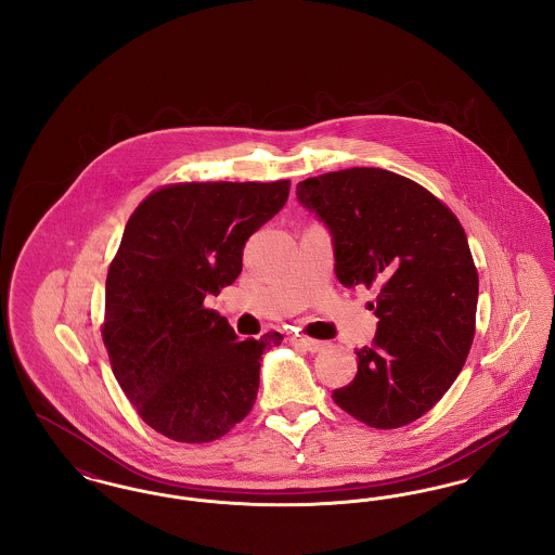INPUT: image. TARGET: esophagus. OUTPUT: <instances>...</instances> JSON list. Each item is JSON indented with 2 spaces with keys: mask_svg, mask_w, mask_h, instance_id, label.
Segmentation results:
<instances>
[{
  "mask_svg": "<svg viewBox=\"0 0 555 555\" xmlns=\"http://www.w3.org/2000/svg\"><path fill=\"white\" fill-rule=\"evenodd\" d=\"M291 344L295 345V347H301V349H306V351H310V353H318V351H322V349L328 347V344H324V341L308 339V337H293Z\"/></svg>",
  "mask_w": 555,
  "mask_h": 555,
  "instance_id": "esophagus-1",
  "label": "esophagus"
}]
</instances>
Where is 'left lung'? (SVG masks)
<instances>
[{
  "label": "left lung",
  "instance_id": "left-lung-1",
  "mask_svg": "<svg viewBox=\"0 0 555 555\" xmlns=\"http://www.w3.org/2000/svg\"><path fill=\"white\" fill-rule=\"evenodd\" d=\"M297 202L328 229L345 287H376L372 345L335 403L372 428L414 423L446 396L475 339L476 274L468 238L448 206L383 168L306 179Z\"/></svg>",
  "mask_w": 555,
  "mask_h": 555
}]
</instances>
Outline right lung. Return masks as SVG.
I'll list each match as a JSON object with an SVG mask.
<instances>
[{
	"instance_id": "obj_1",
	"label": "right lung",
	"mask_w": 555,
	"mask_h": 555,
	"mask_svg": "<svg viewBox=\"0 0 555 555\" xmlns=\"http://www.w3.org/2000/svg\"><path fill=\"white\" fill-rule=\"evenodd\" d=\"M289 186H164L125 227L107 270L102 335L120 389L168 439L214 441L256 401L262 356L283 335L241 341L204 301L235 283L247 238L283 210Z\"/></svg>"
}]
</instances>
